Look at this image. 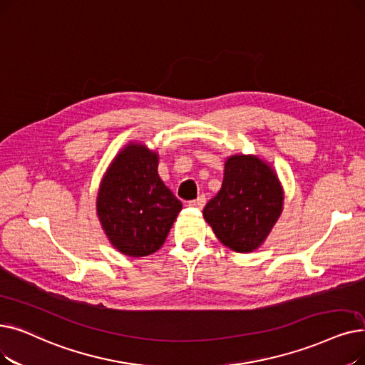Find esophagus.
Returning a JSON list of instances; mask_svg holds the SVG:
<instances>
[{
    "mask_svg": "<svg viewBox=\"0 0 365 365\" xmlns=\"http://www.w3.org/2000/svg\"><path fill=\"white\" fill-rule=\"evenodd\" d=\"M189 207H195V209H202L204 204H205V197L204 195H200L197 200H192L189 201Z\"/></svg>",
    "mask_w": 365,
    "mask_h": 365,
    "instance_id": "esophagus-1",
    "label": "esophagus"
}]
</instances>
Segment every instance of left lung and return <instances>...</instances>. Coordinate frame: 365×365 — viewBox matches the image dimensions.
Masks as SVG:
<instances>
[{
  "instance_id": "obj_1",
  "label": "left lung",
  "mask_w": 365,
  "mask_h": 365,
  "mask_svg": "<svg viewBox=\"0 0 365 365\" xmlns=\"http://www.w3.org/2000/svg\"><path fill=\"white\" fill-rule=\"evenodd\" d=\"M282 209L283 191L273 168L258 156L232 155L220 191L202 215L220 243L249 253L265 242Z\"/></svg>"
}]
</instances>
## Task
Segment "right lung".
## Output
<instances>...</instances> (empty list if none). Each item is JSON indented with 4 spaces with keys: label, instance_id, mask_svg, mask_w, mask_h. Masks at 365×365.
Masks as SVG:
<instances>
[{
    "label": "right lung",
    "instance_id": "add662e5",
    "mask_svg": "<svg viewBox=\"0 0 365 365\" xmlns=\"http://www.w3.org/2000/svg\"><path fill=\"white\" fill-rule=\"evenodd\" d=\"M182 202L158 174V153L130 143L103 178L97 213L101 227L123 255L148 257L160 249Z\"/></svg>",
    "mask_w": 365,
    "mask_h": 365
}]
</instances>
